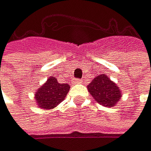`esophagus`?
<instances>
[{
  "label": "esophagus",
  "mask_w": 151,
  "mask_h": 151,
  "mask_svg": "<svg viewBox=\"0 0 151 151\" xmlns=\"http://www.w3.org/2000/svg\"><path fill=\"white\" fill-rule=\"evenodd\" d=\"M73 83H74V84H80V83H82V80H81V79H77V78H76V79H74Z\"/></svg>",
  "instance_id": "esophagus-1"
}]
</instances>
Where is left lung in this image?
<instances>
[{"instance_id": "obj_1", "label": "left lung", "mask_w": 151, "mask_h": 151, "mask_svg": "<svg viewBox=\"0 0 151 151\" xmlns=\"http://www.w3.org/2000/svg\"><path fill=\"white\" fill-rule=\"evenodd\" d=\"M88 90L97 103L106 107L114 106L122 97L119 88L104 74L97 76L91 84L88 85Z\"/></svg>"}]
</instances>
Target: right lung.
Instances as JSON below:
<instances>
[{"instance_id":"add662e5","label":"right lung","mask_w":151,"mask_h":151,"mask_svg":"<svg viewBox=\"0 0 151 151\" xmlns=\"http://www.w3.org/2000/svg\"><path fill=\"white\" fill-rule=\"evenodd\" d=\"M70 90L69 84H60L50 76L35 93V102L43 109H52L63 102Z\"/></svg>"}]
</instances>
